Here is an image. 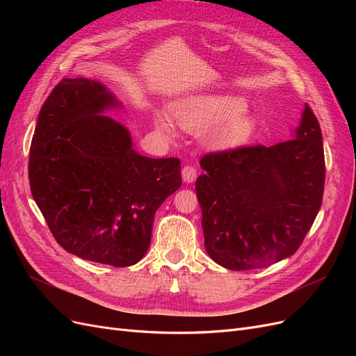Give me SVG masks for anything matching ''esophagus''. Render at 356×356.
I'll return each instance as SVG.
<instances>
[{
  "instance_id": "obj_1",
  "label": "esophagus",
  "mask_w": 356,
  "mask_h": 356,
  "mask_svg": "<svg viewBox=\"0 0 356 356\" xmlns=\"http://www.w3.org/2000/svg\"><path fill=\"white\" fill-rule=\"evenodd\" d=\"M181 174H182V179H184L186 182H193V181L196 179V177H197V170H196L195 166L186 165L184 168H182Z\"/></svg>"
}]
</instances>
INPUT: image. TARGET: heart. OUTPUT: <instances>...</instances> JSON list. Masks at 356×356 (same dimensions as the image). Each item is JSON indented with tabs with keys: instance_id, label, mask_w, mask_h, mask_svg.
I'll use <instances>...</instances> for the list:
<instances>
[{
	"instance_id": "1",
	"label": "heart",
	"mask_w": 356,
	"mask_h": 356,
	"mask_svg": "<svg viewBox=\"0 0 356 356\" xmlns=\"http://www.w3.org/2000/svg\"><path fill=\"white\" fill-rule=\"evenodd\" d=\"M175 117L190 132L209 134V144L218 149H236L246 145L255 136L258 123L254 114L246 110V102L238 96H199L179 104ZM161 132L169 134L170 126L160 120Z\"/></svg>"
}]
</instances>
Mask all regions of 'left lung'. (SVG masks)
I'll return each instance as SVG.
<instances>
[{
	"label": "left lung",
	"instance_id": "8db88e82",
	"mask_svg": "<svg viewBox=\"0 0 356 356\" xmlns=\"http://www.w3.org/2000/svg\"><path fill=\"white\" fill-rule=\"evenodd\" d=\"M196 179L204 248L230 270L267 267L303 243L322 204L325 157L316 115L306 104L296 139L243 145L200 159Z\"/></svg>",
	"mask_w": 356,
	"mask_h": 356
}]
</instances>
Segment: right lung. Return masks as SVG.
I'll return each instance as SVG.
<instances>
[{"instance_id": "1", "label": "right lung", "mask_w": 356, "mask_h": 356, "mask_svg": "<svg viewBox=\"0 0 356 356\" xmlns=\"http://www.w3.org/2000/svg\"><path fill=\"white\" fill-rule=\"evenodd\" d=\"M115 105L99 83L62 79L40 110L28 175L63 250L126 267L148 251L154 213L182 179L179 159L138 154L127 129L99 114Z\"/></svg>"}]
</instances>
